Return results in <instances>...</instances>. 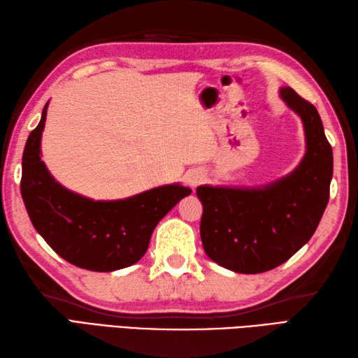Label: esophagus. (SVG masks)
Masks as SVG:
<instances>
[{
	"mask_svg": "<svg viewBox=\"0 0 358 358\" xmlns=\"http://www.w3.org/2000/svg\"><path fill=\"white\" fill-rule=\"evenodd\" d=\"M204 180V177H203V173L201 172H199V171H192V172H189L187 175H186V183L191 186V187H196L199 186L201 181Z\"/></svg>",
	"mask_w": 358,
	"mask_h": 358,
	"instance_id": "obj_1",
	"label": "esophagus"
}]
</instances>
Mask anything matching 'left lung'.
I'll list each match as a JSON object with an SVG mask.
<instances>
[{
	"instance_id": "left-lung-1",
	"label": "left lung",
	"mask_w": 358,
	"mask_h": 358,
	"mask_svg": "<svg viewBox=\"0 0 358 358\" xmlns=\"http://www.w3.org/2000/svg\"><path fill=\"white\" fill-rule=\"evenodd\" d=\"M280 98L305 129L306 152L299 166L258 187H196L204 252L238 273H260L287 262L313 237L329 201L334 159L322 118L291 87H280Z\"/></svg>"
}]
</instances>
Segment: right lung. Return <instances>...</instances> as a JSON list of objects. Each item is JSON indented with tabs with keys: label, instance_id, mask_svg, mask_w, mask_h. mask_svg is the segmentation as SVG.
Masks as SVG:
<instances>
[{
	"label": "right lung",
	"instance_id": "add662e5",
	"mask_svg": "<svg viewBox=\"0 0 358 358\" xmlns=\"http://www.w3.org/2000/svg\"><path fill=\"white\" fill-rule=\"evenodd\" d=\"M45 103L22 154L21 196L36 232L55 252L78 268L112 272L146 254L155 226L191 189L158 186L121 200H92L62 186L41 159Z\"/></svg>",
	"mask_w": 358,
	"mask_h": 358
}]
</instances>
